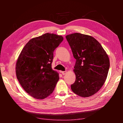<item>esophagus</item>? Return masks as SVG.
<instances>
[{"instance_id":"1","label":"esophagus","mask_w":123,"mask_h":123,"mask_svg":"<svg viewBox=\"0 0 123 123\" xmlns=\"http://www.w3.org/2000/svg\"><path fill=\"white\" fill-rule=\"evenodd\" d=\"M61 73L62 75H65L67 73V72L66 71H62V72H61Z\"/></svg>"}]
</instances>
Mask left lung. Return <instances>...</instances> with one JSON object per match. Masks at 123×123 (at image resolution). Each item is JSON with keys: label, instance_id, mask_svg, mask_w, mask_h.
<instances>
[{"label": "left lung", "instance_id": "8db88e82", "mask_svg": "<svg viewBox=\"0 0 123 123\" xmlns=\"http://www.w3.org/2000/svg\"><path fill=\"white\" fill-rule=\"evenodd\" d=\"M76 59L74 72L75 81L72 91L82 97H88L99 91L105 82L110 60L101 45L94 37L80 33L66 36Z\"/></svg>", "mask_w": 123, "mask_h": 123}]
</instances>
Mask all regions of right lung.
<instances>
[{"label": "right lung", "instance_id": "1", "mask_svg": "<svg viewBox=\"0 0 123 123\" xmlns=\"http://www.w3.org/2000/svg\"><path fill=\"white\" fill-rule=\"evenodd\" d=\"M63 39L61 36L49 33L33 38L18 58L17 78L23 88L34 98L44 99L55 89L59 76L51 68L53 53Z\"/></svg>", "mask_w": 123, "mask_h": 123}]
</instances>
